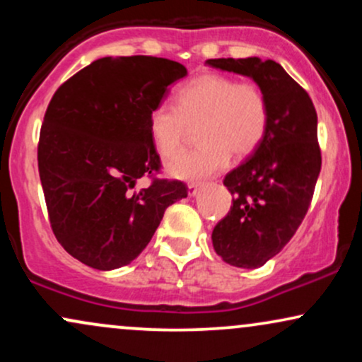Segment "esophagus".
I'll list each match as a JSON object with an SVG mask.
<instances>
[{"mask_svg":"<svg viewBox=\"0 0 362 362\" xmlns=\"http://www.w3.org/2000/svg\"><path fill=\"white\" fill-rule=\"evenodd\" d=\"M199 190H201V184H189V195H195L199 192Z\"/></svg>","mask_w":362,"mask_h":362,"instance_id":"esophagus-1","label":"esophagus"}]
</instances>
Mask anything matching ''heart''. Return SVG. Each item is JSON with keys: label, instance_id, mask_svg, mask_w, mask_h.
<instances>
[{"label": "heart", "instance_id": "1", "mask_svg": "<svg viewBox=\"0 0 362 362\" xmlns=\"http://www.w3.org/2000/svg\"><path fill=\"white\" fill-rule=\"evenodd\" d=\"M269 102L259 85L226 74L206 73L177 91V107L158 103L148 115L153 143L163 158H175L185 146L190 126L201 124L202 144L168 165L170 173L184 180L214 175L230 163L231 151L248 156L264 141L269 129Z\"/></svg>", "mask_w": 362, "mask_h": 362}]
</instances>
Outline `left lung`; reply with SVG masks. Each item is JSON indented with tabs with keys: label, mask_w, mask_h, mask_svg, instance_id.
<instances>
[{
	"label": "left lung",
	"mask_w": 362,
	"mask_h": 362,
	"mask_svg": "<svg viewBox=\"0 0 362 362\" xmlns=\"http://www.w3.org/2000/svg\"><path fill=\"white\" fill-rule=\"evenodd\" d=\"M206 64L250 76L271 110L260 146L224 177L233 206L213 230L214 250L226 264L257 269L286 247L308 213L322 168L317 110L279 62L221 57Z\"/></svg>",
	"instance_id": "obj_1"
}]
</instances>
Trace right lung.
<instances>
[{
  "instance_id": "right-lung-1",
  "label": "right lung",
  "mask_w": 362,
  "mask_h": 362,
  "mask_svg": "<svg viewBox=\"0 0 362 362\" xmlns=\"http://www.w3.org/2000/svg\"><path fill=\"white\" fill-rule=\"evenodd\" d=\"M185 74L163 57H102L52 95L37 146L39 175L57 242L85 265L131 264L165 209L189 194L184 182L156 178L161 160L148 127L149 112ZM141 176L152 184L136 191Z\"/></svg>"
}]
</instances>
